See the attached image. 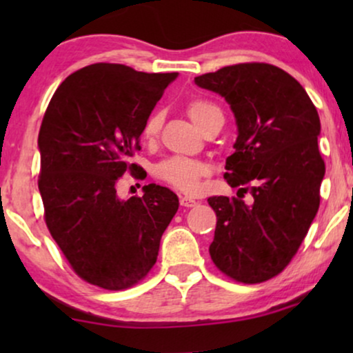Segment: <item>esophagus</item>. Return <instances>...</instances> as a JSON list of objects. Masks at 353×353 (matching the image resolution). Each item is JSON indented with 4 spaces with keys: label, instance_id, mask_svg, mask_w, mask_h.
<instances>
[{
    "label": "esophagus",
    "instance_id": "1",
    "mask_svg": "<svg viewBox=\"0 0 353 353\" xmlns=\"http://www.w3.org/2000/svg\"><path fill=\"white\" fill-rule=\"evenodd\" d=\"M180 205L181 207H186V209H190V207H194V205H197V201H194L192 199V197H181L180 199Z\"/></svg>",
    "mask_w": 353,
    "mask_h": 353
}]
</instances>
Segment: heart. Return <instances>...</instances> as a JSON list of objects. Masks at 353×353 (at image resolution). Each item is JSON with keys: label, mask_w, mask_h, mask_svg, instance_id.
Returning a JSON list of instances; mask_svg holds the SVG:
<instances>
[{"label": "heart", "mask_w": 353, "mask_h": 353, "mask_svg": "<svg viewBox=\"0 0 353 353\" xmlns=\"http://www.w3.org/2000/svg\"><path fill=\"white\" fill-rule=\"evenodd\" d=\"M186 112L190 115L196 127L201 130L205 128V125L210 122L215 115L221 114V110L216 108L214 103L205 99H192L186 105ZM162 114L152 112L146 119L143 125V137L148 141H152L159 137L162 127ZM210 173L209 163L196 161V159L188 157H168L165 161L159 162L154 167V175L159 180L168 183V185L176 188L178 191L185 192V194H196L201 190L202 178Z\"/></svg>", "instance_id": "b5f03b06"}]
</instances>
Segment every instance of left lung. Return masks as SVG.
Wrapping results in <instances>:
<instances>
[{
	"mask_svg": "<svg viewBox=\"0 0 353 353\" xmlns=\"http://www.w3.org/2000/svg\"><path fill=\"white\" fill-rule=\"evenodd\" d=\"M225 98L238 138L226 159V183L252 202L214 196L209 252L220 272L255 284L281 273L302 244L318 207L325 162L318 151L320 117L307 91L276 65H228L194 79Z\"/></svg>",
	"mask_w": 353,
	"mask_h": 353,
	"instance_id": "obj_1",
	"label": "left lung"
}]
</instances>
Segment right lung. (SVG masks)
I'll return each mask as SVG.
<instances>
[{
  "mask_svg": "<svg viewBox=\"0 0 353 353\" xmlns=\"http://www.w3.org/2000/svg\"><path fill=\"white\" fill-rule=\"evenodd\" d=\"M178 77L122 64H91L52 94L43 117L38 180L48 230L80 278L109 291L137 284L156 263L163 231L178 210L168 188L120 199L119 178L137 172L143 125Z\"/></svg>",
  "mask_w": 353,
  "mask_h": 353,
  "instance_id": "obj_1",
  "label": "right lung"
}]
</instances>
